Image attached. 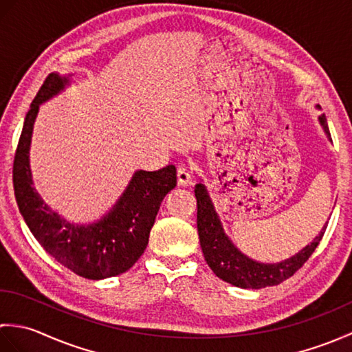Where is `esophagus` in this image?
<instances>
[{"label": "esophagus", "mask_w": 352, "mask_h": 352, "mask_svg": "<svg viewBox=\"0 0 352 352\" xmlns=\"http://www.w3.org/2000/svg\"><path fill=\"white\" fill-rule=\"evenodd\" d=\"M177 182L180 186H189L192 183V174L188 168L180 166L177 170Z\"/></svg>", "instance_id": "34e87169"}]
</instances>
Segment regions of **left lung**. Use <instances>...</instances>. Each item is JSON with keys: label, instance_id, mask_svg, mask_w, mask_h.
<instances>
[{"label": "left lung", "instance_id": "1", "mask_svg": "<svg viewBox=\"0 0 352 352\" xmlns=\"http://www.w3.org/2000/svg\"><path fill=\"white\" fill-rule=\"evenodd\" d=\"M316 109L320 107L316 106ZM319 124L327 134L328 140H331L325 115L319 116ZM195 198L198 207V236L207 265L210 266L216 276L241 289H261L275 286V284L287 280L309 260L328 226V222H325L320 233L309 245H305L301 251H298L295 256L276 261V263H261V261L246 256L231 242V239L223 230L213 199L203 180H199L195 186Z\"/></svg>", "mask_w": 352, "mask_h": 352}]
</instances>
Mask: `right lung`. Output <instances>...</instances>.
I'll list each match as a JSON object with an SVG mask.
<instances>
[{"label": "right lung", "instance_id": "obj_1", "mask_svg": "<svg viewBox=\"0 0 352 352\" xmlns=\"http://www.w3.org/2000/svg\"><path fill=\"white\" fill-rule=\"evenodd\" d=\"M71 78L72 74H50L30 106L13 162L14 197L27 227L51 257L87 280H104L129 271L144 254L162 201L177 186V170L174 164L136 170L110 210L91 223L71 222L52 210L34 188L30 146L39 107Z\"/></svg>", "mask_w": 352, "mask_h": 352}]
</instances>
